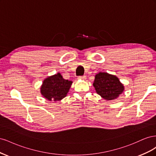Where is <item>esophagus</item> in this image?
<instances>
[{
    "mask_svg": "<svg viewBox=\"0 0 156 156\" xmlns=\"http://www.w3.org/2000/svg\"><path fill=\"white\" fill-rule=\"evenodd\" d=\"M79 79H82V80H84V79H86L87 77L85 76V75H83V76H79L78 77Z\"/></svg>",
    "mask_w": 156,
    "mask_h": 156,
    "instance_id": "obj_1",
    "label": "esophagus"
}]
</instances>
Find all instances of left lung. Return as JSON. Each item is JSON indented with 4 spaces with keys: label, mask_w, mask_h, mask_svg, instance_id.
I'll return each mask as SVG.
<instances>
[{
    "label": "left lung",
    "mask_w": 156,
    "mask_h": 156,
    "mask_svg": "<svg viewBox=\"0 0 156 156\" xmlns=\"http://www.w3.org/2000/svg\"><path fill=\"white\" fill-rule=\"evenodd\" d=\"M93 85L96 92L106 100H112L119 97L124 88L115 75L100 72L96 75Z\"/></svg>",
    "instance_id": "left-lung-1"
}]
</instances>
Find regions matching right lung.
Returning a JSON list of instances; mask_svg holds the SVG:
<instances>
[{
  "label": "right lung",
  "mask_w": 156,
  "mask_h": 156,
  "mask_svg": "<svg viewBox=\"0 0 156 156\" xmlns=\"http://www.w3.org/2000/svg\"><path fill=\"white\" fill-rule=\"evenodd\" d=\"M72 81L64 79L60 73L45 79L41 87V94L49 101H59L66 96Z\"/></svg>",
  "instance_id": "add662e5"
}]
</instances>
